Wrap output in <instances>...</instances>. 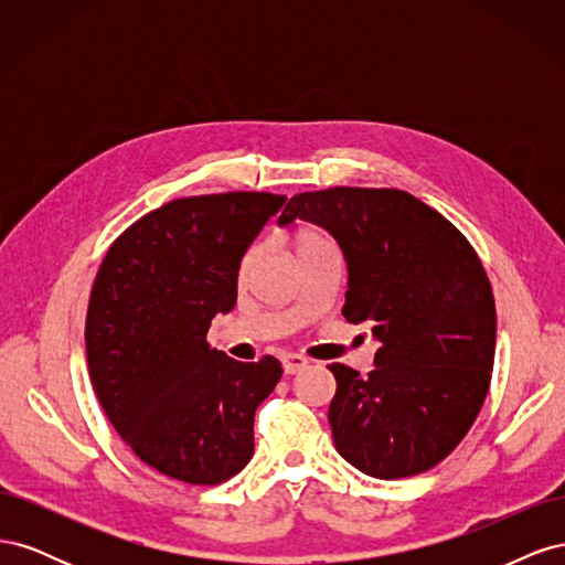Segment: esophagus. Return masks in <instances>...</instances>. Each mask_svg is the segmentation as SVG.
<instances>
[{
    "label": "esophagus",
    "mask_w": 565,
    "mask_h": 565,
    "mask_svg": "<svg viewBox=\"0 0 565 565\" xmlns=\"http://www.w3.org/2000/svg\"><path fill=\"white\" fill-rule=\"evenodd\" d=\"M306 365H309V361H306L303 355L299 353H285L282 355V367H285V374H295L299 370H303Z\"/></svg>",
    "instance_id": "34e87169"
}]
</instances>
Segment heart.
Segmentation results:
<instances>
[{"instance_id": "obj_1", "label": "heart", "mask_w": 565, "mask_h": 565, "mask_svg": "<svg viewBox=\"0 0 565 565\" xmlns=\"http://www.w3.org/2000/svg\"><path fill=\"white\" fill-rule=\"evenodd\" d=\"M295 243H297V254H299V256L306 254V252H313V249H318V247L332 245L330 237L322 235V233L316 231V228H299V231H297V237H295ZM256 256H259V245H252V247L243 254L241 268H237V273H241V278H247V276H249V270H252V266H254V262H256Z\"/></svg>"}]
</instances>
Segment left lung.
Segmentation results:
<instances>
[{
	"label": "left lung",
	"mask_w": 565,
	"mask_h": 565,
	"mask_svg": "<svg viewBox=\"0 0 565 565\" xmlns=\"http://www.w3.org/2000/svg\"><path fill=\"white\" fill-rule=\"evenodd\" d=\"M313 221L347 256L341 313L372 322L374 370L332 363L330 426L339 455L374 478L429 471L481 413L494 361V297L471 243L398 188H349L289 198L278 224Z\"/></svg>",
	"instance_id": "8db88e82"
}]
</instances>
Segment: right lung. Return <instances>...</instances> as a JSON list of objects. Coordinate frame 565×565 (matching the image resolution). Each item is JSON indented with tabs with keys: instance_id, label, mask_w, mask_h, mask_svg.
<instances>
[{
	"instance_id": "1",
	"label": "right lung",
	"mask_w": 565,
	"mask_h": 565,
	"mask_svg": "<svg viewBox=\"0 0 565 565\" xmlns=\"http://www.w3.org/2000/svg\"><path fill=\"white\" fill-rule=\"evenodd\" d=\"M285 195L179 198L117 235L87 309V365L115 431L143 465L216 486L254 452V413L282 377L273 355L233 361L210 347L237 299V268Z\"/></svg>"
}]
</instances>
